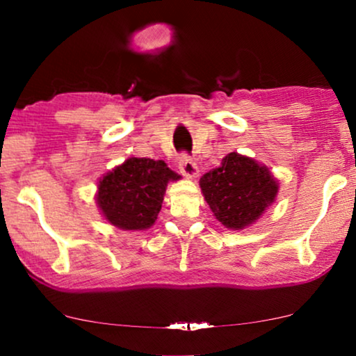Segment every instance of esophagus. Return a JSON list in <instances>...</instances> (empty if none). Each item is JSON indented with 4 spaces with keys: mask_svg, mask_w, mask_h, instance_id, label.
I'll return each mask as SVG.
<instances>
[{
    "mask_svg": "<svg viewBox=\"0 0 356 356\" xmlns=\"http://www.w3.org/2000/svg\"><path fill=\"white\" fill-rule=\"evenodd\" d=\"M178 167H179V172H181L183 177H186L188 179H194L199 177L197 163L194 162L191 157H188V155H183V157L179 159Z\"/></svg>",
    "mask_w": 356,
    "mask_h": 356,
    "instance_id": "esophagus-1",
    "label": "esophagus"
}]
</instances>
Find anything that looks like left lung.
<instances>
[{
    "instance_id": "1",
    "label": "left lung",
    "mask_w": 356,
    "mask_h": 356,
    "mask_svg": "<svg viewBox=\"0 0 356 356\" xmlns=\"http://www.w3.org/2000/svg\"><path fill=\"white\" fill-rule=\"evenodd\" d=\"M213 217L228 230H245L259 220L279 194V181L266 165L238 152L222 159L199 179Z\"/></svg>"
}]
</instances>
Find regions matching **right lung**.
<instances>
[{"mask_svg": "<svg viewBox=\"0 0 356 356\" xmlns=\"http://www.w3.org/2000/svg\"><path fill=\"white\" fill-rule=\"evenodd\" d=\"M179 178L163 160L129 157L99 179L97 207L110 225L147 230L157 220L168 183Z\"/></svg>", "mask_w": 356, "mask_h": 356, "instance_id": "right-lung-1", "label": "right lung"}]
</instances>
